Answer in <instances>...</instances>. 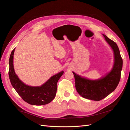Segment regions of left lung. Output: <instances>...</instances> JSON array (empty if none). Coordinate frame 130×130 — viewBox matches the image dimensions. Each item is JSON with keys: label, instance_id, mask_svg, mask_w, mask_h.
I'll use <instances>...</instances> for the list:
<instances>
[{"label": "left lung", "instance_id": "8db88e82", "mask_svg": "<svg viewBox=\"0 0 130 130\" xmlns=\"http://www.w3.org/2000/svg\"><path fill=\"white\" fill-rule=\"evenodd\" d=\"M106 41L111 46L115 55V64L111 72L97 80H90L73 72L75 81V87L78 93L86 99L100 101L114 91L120 80L123 67L122 59L116 43L103 35Z\"/></svg>", "mask_w": 130, "mask_h": 130}]
</instances>
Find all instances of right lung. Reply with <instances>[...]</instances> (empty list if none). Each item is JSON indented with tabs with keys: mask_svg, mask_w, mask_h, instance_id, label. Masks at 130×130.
<instances>
[{
	"mask_svg": "<svg viewBox=\"0 0 130 130\" xmlns=\"http://www.w3.org/2000/svg\"><path fill=\"white\" fill-rule=\"evenodd\" d=\"M12 51L9 59V75L12 86L23 100L30 105H44L50 103L56 96L57 83L63 74L62 71L51 77L40 87H31L26 85L19 79L13 68V54Z\"/></svg>",
	"mask_w": 130,
	"mask_h": 130,
	"instance_id": "1",
	"label": "right lung"
}]
</instances>
